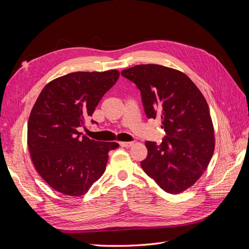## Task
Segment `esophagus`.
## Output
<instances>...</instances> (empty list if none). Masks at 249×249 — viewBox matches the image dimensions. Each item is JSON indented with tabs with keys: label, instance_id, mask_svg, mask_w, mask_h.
I'll list each match as a JSON object with an SVG mask.
<instances>
[{
	"label": "esophagus",
	"instance_id": "34e87169",
	"mask_svg": "<svg viewBox=\"0 0 249 249\" xmlns=\"http://www.w3.org/2000/svg\"><path fill=\"white\" fill-rule=\"evenodd\" d=\"M119 144L123 147H131L133 145V142H120Z\"/></svg>",
	"mask_w": 249,
	"mask_h": 249
}]
</instances>
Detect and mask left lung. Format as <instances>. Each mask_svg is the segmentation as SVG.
<instances>
[{"instance_id": "1", "label": "left lung", "mask_w": 249, "mask_h": 249, "mask_svg": "<svg viewBox=\"0 0 249 249\" xmlns=\"http://www.w3.org/2000/svg\"><path fill=\"white\" fill-rule=\"evenodd\" d=\"M122 74L141 91L146 116L162 119L166 133L160 145L146 141L141 162L146 175L162 190L178 194L203 175L215 149V134L208 103L184 72L159 64H141Z\"/></svg>"}]
</instances>
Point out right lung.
<instances>
[{"label": "right lung", "instance_id": "obj_1", "mask_svg": "<svg viewBox=\"0 0 249 249\" xmlns=\"http://www.w3.org/2000/svg\"><path fill=\"white\" fill-rule=\"evenodd\" d=\"M119 71H77L51 81L30 113L27 143L39 176L53 189L81 196L106 170L116 142H100L79 132Z\"/></svg>", "mask_w": 249, "mask_h": 249}]
</instances>
